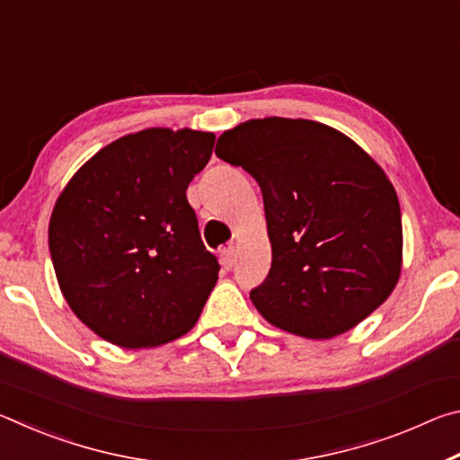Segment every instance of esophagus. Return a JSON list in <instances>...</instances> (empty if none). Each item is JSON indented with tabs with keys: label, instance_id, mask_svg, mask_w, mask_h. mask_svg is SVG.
<instances>
[{
	"label": "esophagus",
	"instance_id": "esophagus-1",
	"mask_svg": "<svg viewBox=\"0 0 460 460\" xmlns=\"http://www.w3.org/2000/svg\"><path fill=\"white\" fill-rule=\"evenodd\" d=\"M221 263L225 270H231L233 263H235V247L233 245H227L221 249Z\"/></svg>",
	"mask_w": 460,
	"mask_h": 460
}]
</instances>
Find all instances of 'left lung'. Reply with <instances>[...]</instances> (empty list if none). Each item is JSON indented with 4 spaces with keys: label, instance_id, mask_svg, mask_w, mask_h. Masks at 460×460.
Listing matches in <instances>:
<instances>
[{
    "label": "left lung",
    "instance_id": "1",
    "mask_svg": "<svg viewBox=\"0 0 460 460\" xmlns=\"http://www.w3.org/2000/svg\"><path fill=\"white\" fill-rule=\"evenodd\" d=\"M215 154L263 194L271 268L249 296L268 323L332 339L384 305L402 274V213L361 146L318 121L263 118L225 131Z\"/></svg>",
    "mask_w": 460,
    "mask_h": 460
}]
</instances>
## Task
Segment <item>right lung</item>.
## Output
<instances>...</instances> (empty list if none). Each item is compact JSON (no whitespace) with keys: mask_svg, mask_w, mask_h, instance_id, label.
Returning <instances> with one entry per match:
<instances>
[{"mask_svg":"<svg viewBox=\"0 0 460 460\" xmlns=\"http://www.w3.org/2000/svg\"><path fill=\"white\" fill-rule=\"evenodd\" d=\"M215 134L150 128L115 139L76 170L49 225L54 271L83 324L123 349L189 332L219 279L186 200Z\"/></svg>","mask_w":460,"mask_h":460,"instance_id":"1","label":"right lung"}]
</instances>
